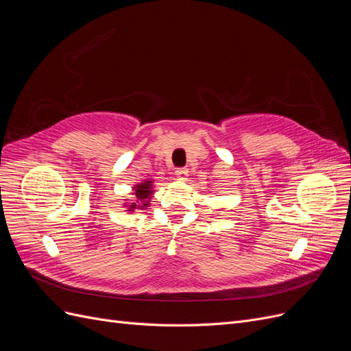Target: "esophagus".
I'll return each mask as SVG.
<instances>
[{
  "label": "esophagus",
  "instance_id": "obj_1",
  "mask_svg": "<svg viewBox=\"0 0 351 351\" xmlns=\"http://www.w3.org/2000/svg\"><path fill=\"white\" fill-rule=\"evenodd\" d=\"M187 168H177L176 169V176H177V178H180V180H184L186 177H187Z\"/></svg>",
  "mask_w": 351,
  "mask_h": 351
}]
</instances>
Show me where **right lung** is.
Segmentation results:
<instances>
[{
	"label": "right lung",
	"mask_w": 351,
	"mask_h": 351,
	"mask_svg": "<svg viewBox=\"0 0 351 351\" xmlns=\"http://www.w3.org/2000/svg\"><path fill=\"white\" fill-rule=\"evenodd\" d=\"M133 190H134L133 195L136 196V202H134V204H132V205H127L125 206L127 210L133 212L134 209H143V208H146L147 205H149V199H151V196L154 193L151 180H146V182H143L141 184H136L133 187Z\"/></svg>",
	"instance_id": "right-lung-1"
}]
</instances>
